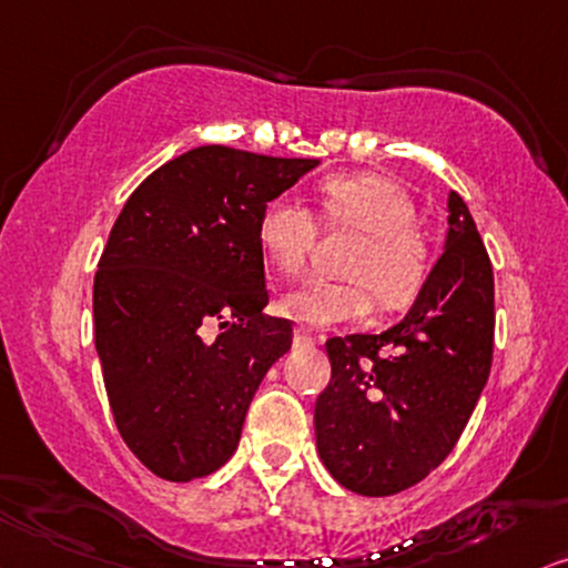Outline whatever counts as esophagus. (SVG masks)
<instances>
[{
    "mask_svg": "<svg viewBox=\"0 0 568 568\" xmlns=\"http://www.w3.org/2000/svg\"><path fill=\"white\" fill-rule=\"evenodd\" d=\"M293 337H296V343H301V346H314V343L322 341V337H317L312 329H306V327L293 329Z\"/></svg>",
    "mask_w": 568,
    "mask_h": 568,
    "instance_id": "34e87169",
    "label": "esophagus"
}]
</instances>
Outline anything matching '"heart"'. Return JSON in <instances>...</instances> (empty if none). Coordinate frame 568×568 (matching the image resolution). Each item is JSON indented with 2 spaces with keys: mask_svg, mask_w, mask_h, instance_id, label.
<instances>
[{
  "mask_svg": "<svg viewBox=\"0 0 568 568\" xmlns=\"http://www.w3.org/2000/svg\"><path fill=\"white\" fill-rule=\"evenodd\" d=\"M322 220L329 227H354L362 241L351 248V277H308L285 293L280 308L306 325H337L362 317L372 296L385 312L416 298L429 272V251L414 227L416 204L404 185L375 172L329 175L320 185ZM320 239V222L291 193H280L262 210L260 246L272 267L296 275Z\"/></svg>",
  "mask_w": 568,
  "mask_h": 568,
  "instance_id": "heart-1",
  "label": "heart"
}]
</instances>
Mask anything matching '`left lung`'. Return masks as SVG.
Instances as JSON below:
<instances>
[{
	"label": "left lung",
	"instance_id": "left-lung-1",
	"mask_svg": "<svg viewBox=\"0 0 568 568\" xmlns=\"http://www.w3.org/2000/svg\"><path fill=\"white\" fill-rule=\"evenodd\" d=\"M493 264L456 191L445 251L398 325L329 337L333 375L314 406L322 464L358 495H396L445 462L493 364Z\"/></svg>",
	"mask_w": 568,
	"mask_h": 568
}]
</instances>
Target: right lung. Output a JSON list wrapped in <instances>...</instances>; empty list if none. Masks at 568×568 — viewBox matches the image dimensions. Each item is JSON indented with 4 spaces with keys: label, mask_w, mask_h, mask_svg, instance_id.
<instances>
[{
    "label": "right lung",
    "mask_w": 568,
    "mask_h": 568,
    "mask_svg": "<svg viewBox=\"0 0 568 568\" xmlns=\"http://www.w3.org/2000/svg\"><path fill=\"white\" fill-rule=\"evenodd\" d=\"M317 160L191 149L143 181L93 277L106 398L133 456L170 483L217 471L256 387L293 343L262 314L260 217Z\"/></svg>",
    "instance_id": "1"
}]
</instances>
